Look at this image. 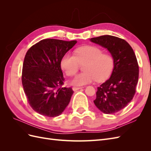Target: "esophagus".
Listing matches in <instances>:
<instances>
[{
	"instance_id": "1",
	"label": "esophagus",
	"mask_w": 151,
	"mask_h": 151,
	"mask_svg": "<svg viewBox=\"0 0 151 151\" xmlns=\"http://www.w3.org/2000/svg\"><path fill=\"white\" fill-rule=\"evenodd\" d=\"M82 88H83V87H78V88H77V87H74V88H72V90L74 91H76L79 90L80 89H82Z\"/></svg>"
}]
</instances>
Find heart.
Here are the masks:
<instances>
[{"label": "heart", "mask_w": 151, "mask_h": 151, "mask_svg": "<svg viewBox=\"0 0 151 151\" xmlns=\"http://www.w3.org/2000/svg\"><path fill=\"white\" fill-rule=\"evenodd\" d=\"M83 65V72L76 75L71 81L72 85L81 86L89 84L96 79L98 81L106 79L114 67L111 55L103 53L102 50L94 46H85L76 50L75 55L70 53L63 55L60 66L68 76H74L79 69L80 63Z\"/></svg>", "instance_id": "b5f03b06"}]
</instances>
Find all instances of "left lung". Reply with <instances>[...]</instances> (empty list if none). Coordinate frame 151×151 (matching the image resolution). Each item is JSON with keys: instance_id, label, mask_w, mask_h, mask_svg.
<instances>
[{"instance_id": "8db88e82", "label": "left lung", "mask_w": 151, "mask_h": 151, "mask_svg": "<svg viewBox=\"0 0 151 151\" xmlns=\"http://www.w3.org/2000/svg\"><path fill=\"white\" fill-rule=\"evenodd\" d=\"M106 48L114 60L109 79L98 88L94 103L100 111L113 114L126 107L133 99L139 79V65L135 55L125 40L111 35L90 39Z\"/></svg>"}]
</instances>
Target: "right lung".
Instances as JSON below:
<instances>
[{
  "mask_svg": "<svg viewBox=\"0 0 151 151\" xmlns=\"http://www.w3.org/2000/svg\"><path fill=\"white\" fill-rule=\"evenodd\" d=\"M77 42L45 39L27 52L22 66V84L27 99L35 111L45 116H58L69 103L74 91L63 88L60 67L63 55Z\"/></svg>",
  "mask_w": 151,
  "mask_h": 151,
  "instance_id": "right-lung-1",
  "label": "right lung"
}]
</instances>
